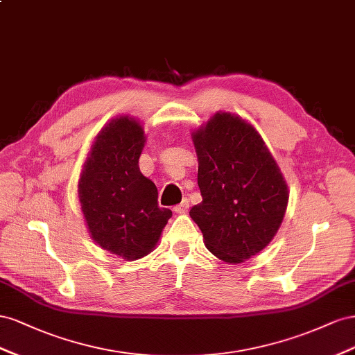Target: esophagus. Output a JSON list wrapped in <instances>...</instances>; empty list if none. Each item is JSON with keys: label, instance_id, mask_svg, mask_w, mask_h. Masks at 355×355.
I'll return each mask as SVG.
<instances>
[{"label": "esophagus", "instance_id": "1", "mask_svg": "<svg viewBox=\"0 0 355 355\" xmlns=\"http://www.w3.org/2000/svg\"><path fill=\"white\" fill-rule=\"evenodd\" d=\"M187 209H189V199H183V202H181V204L174 207V211L178 212V214H183V212H186Z\"/></svg>", "mask_w": 355, "mask_h": 355}]
</instances>
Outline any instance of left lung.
<instances>
[{
	"instance_id": "1",
	"label": "left lung",
	"mask_w": 355,
	"mask_h": 355,
	"mask_svg": "<svg viewBox=\"0 0 355 355\" xmlns=\"http://www.w3.org/2000/svg\"><path fill=\"white\" fill-rule=\"evenodd\" d=\"M202 202L190 217L207 248L242 263L265 248L286 214L288 190L260 134L245 120L217 113L193 134Z\"/></svg>"
}]
</instances>
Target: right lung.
Returning <instances> with one entry per match:
<instances>
[{
    "label": "right lung",
    "instance_id": "obj_1",
    "mask_svg": "<svg viewBox=\"0 0 355 355\" xmlns=\"http://www.w3.org/2000/svg\"><path fill=\"white\" fill-rule=\"evenodd\" d=\"M144 138L137 120H113L96 137L78 181L90 235L101 248L126 260L148 254L172 216L159 207L155 183L139 171Z\"/></svg>",
    "mask_w": 355,
    "mask_h": 355
}]
</instances>
